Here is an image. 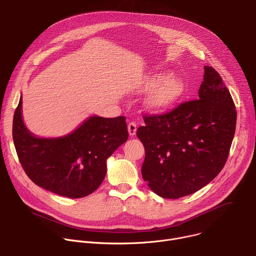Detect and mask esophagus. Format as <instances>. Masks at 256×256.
I'll return each mask as SVG.
<instances>
[{
  "instance_id": "esophagus-1",
  "label": "esophagus",
  "mask_w": 256,
  "mask_h": 256,
  "mask_svg": "<svg viewBox=\"0 0 256 256\" xmlns=\"http://www.w3.org/2000/svg\"><path fill=\"white\" fill-rule=\"evenodd\" d=\"M128 130L130 136H134L136 132V124L134 122H130L128 124Z\"/></svg>"
}]
</instances>
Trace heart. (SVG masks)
I'll list each match as a JSON object with an SVG mask.
<instances>
[{
	"label": "heart",
	"mask_w": 256,
	"mask_h": 256,
	"mask_svg": "<svg viewBox=\"0 0 256 256\" xmlns=\"http://www.w3.org/2000/svg\"><path fill=\"white\" fill-rule=\"evenodd\" d=\"M142 91L153 89L144 100V104L152 112H164L175 105L186 93V84L180 77L168 75L162 79L156 76L142 83Z\"/></svg>",
	"instance_id": "heart-1"
}]
</instances>
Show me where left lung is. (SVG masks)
I'll use <instances>...</instances> for the list:
<instances>
[{"mask_svg":"<svg viewBox=\"0 0 256 256\" xmlns=\"http://www.w3.org/2000/svg\"><path fill=\"white\" fill-rule=\"evenodd\" d=\"M237 112L220 74L204 66L198 99L159 116H144L136 136L144 147L142 175L164 198L190 196L221 172L232 144Z\"/></svg>","mask_w":256,"mask_h":256,"instance_id":"obj_1","label":"left lung"}]
</instances>
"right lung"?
<instances>
[{
  "label": "right lung",
  "mask_w": 256,
  "mask_h": 256,
  "mask_svg": "<svg viewBox=\"0 0 256 256\" xmlns=\"http://www.w3.org/2000/svg\"><path fill=\"white\" fill-rule=\"evenodd\" d=\"M22 97L13 118V140L27 176L46 190L70 198L95 192L106 160L128 138L124 116H91L72 134L56 138L33 136L22 120Z\"/></svg>",
  "instance_id": "right-lung-1"
}]
</instances>
